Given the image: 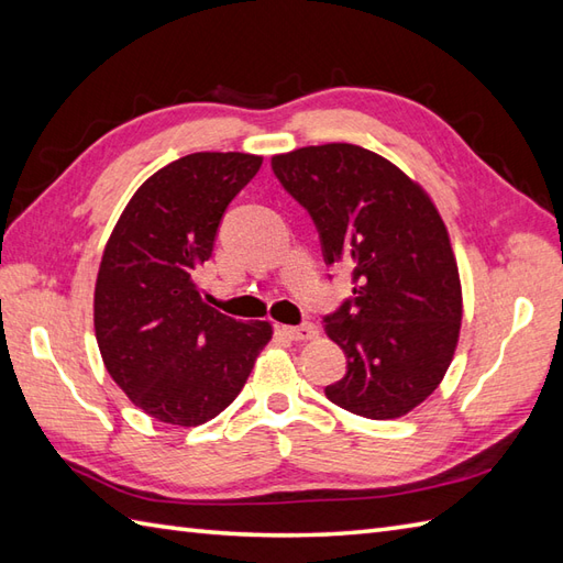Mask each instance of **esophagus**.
<instances>
[{
    "instance_id": "1",
    "label": "esophagus",
    "mask_w": 563,
    "mask_h": 563,
    "mask_svg": "<svg viewBox=\"0 0 563 563\" xmlns=\"http://www.w3.org/2000/svg\"><path fill=\"white\" fill-rule=\"evenodd\" d=\"M283 333L290 341H312L319 336V329L314 324H300V327H285Z\"/></svg>"
}]
</instances>
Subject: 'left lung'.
<instances>
[{"label":"left lung","mask_w":563,"mask_h":563,"mask_svg":"<svg viewBox=\"0 0 563 563\" xmlns=\"http://www.w3.org/2000/svg\"><path fill=\"white\" fill-rule=\"evenodd\" d=\"M271 169L312 218L327 266L353 271V297L324 317L345 353V377L324 394L375 421L409 413L445 377L462 321L435 206L391 162L345 142L278 154Z\"/></svg>","instance_id":"left-lung-1"}]
</instances>
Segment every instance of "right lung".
<instances>
[{
    "mask_svg": "<svg viewBox=\"0 0 563 563\" xmlns=\"http://www.w3.org/2000/svg\"><path fill=\"white\" fill-rule=\"evenodd\" d=\"M261 162L196 152L166 164L130 198L106 244L93 292L99 351L115 385L157 421L200 426L224 411L271 341L268 321L227 317L196 285L227 206Z\"/></svg>",
    "mask_w": 563,
    "mask_h": 563,
    "instance_id": "obj_1",
    "label": "right lung"
}]
</instances>
